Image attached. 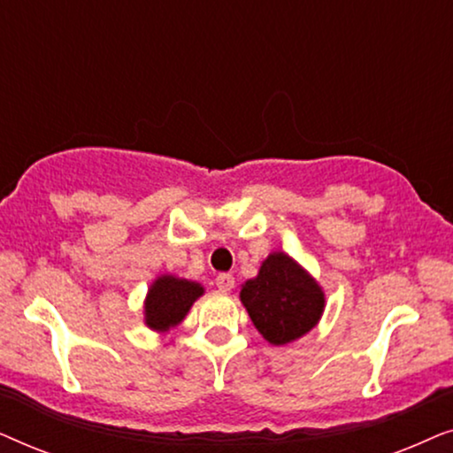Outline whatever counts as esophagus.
<instances>
[{"label":"esophagus","mask_w":453,"mask_h":453,"mask_svg":"<svg viewBox=\"0 0 453 453\" xmlns=\"http://www.w3.org/2000/svg\"><path fill=\"white\" fill-rule=\"evenodd\" d=\"M216 287H219V290H222V293H231L233 287H234L233 274H219V276H216Z\"/></svg>","instance_id":"1"}]
</instances>
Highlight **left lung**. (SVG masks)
<instances>
[{
	"label": "left lung",
	"instance_id": "1",
	"mask_svg": "<svg viewBox=\"0 0 453 453\" xmlns=\"http://www.w3.org/2000/svg\"><path fill=\"white\" fill-rule=\"evenodd\" d=\"M241 303L257 332L274 346L311 332L324 313L326 296L315 278L284 251H274L256 278L241 287Z\"/></svg>",
	"mask_w": 453,
	"mask_h": 453
}]
</instances>
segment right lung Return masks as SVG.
I'll list each match as a JSON object with an SVG mask.
<instances>
[{"instance_id": "right-lung-1", "label": "right lung", "mask_w": 453, "mask_h": 453, "mask_svg": "<svg viewBox=\"0 0 453 453\" xmlns=\"http://www.w3.org/2000/svg\"><path fill=\"white\" fill-rule=\"evenodd\" d=\"M203 295L200 282L171 274L158 276L148 288L144 301V321L150 330L169 332L189 313L196 299Z\"/></svg>"}]
</instances>
